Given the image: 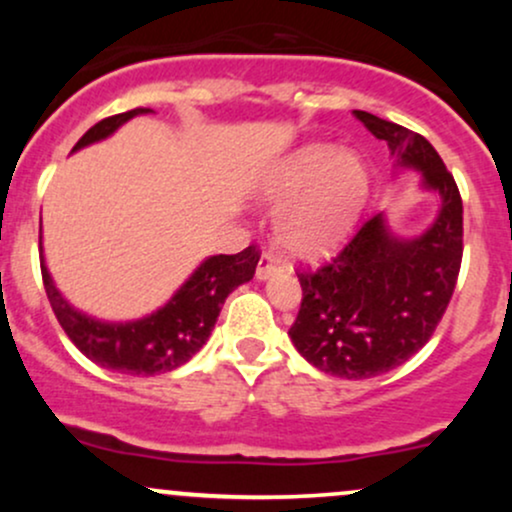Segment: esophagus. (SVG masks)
I'll list each match as a JSON object with an SVG mask.
<instances>
[{"label": "esophagus", "instance_id": "1", "mask_svg": "<svg viewBox=\"0 0 512 512\" xmlns=\"http://www.w3.org/2000/svg\"><path fill=\"white\" fill-rule=\"evenodd\" d=\"M279 260H276L274 255H269V252H264V255L260 257V262H257V279H269V276H274L276 272H279Z\"/></svg>", "mask_w": 512, "mask_h": 512}]
</instances>
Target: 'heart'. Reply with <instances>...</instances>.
<instances>
[{
	"label": "heart",
	"instance_id": "b5f03b06",
	"mask_svg": "<svg viewBox=\"0 0 512 512\" xmlns=\"http://www.w3.org/2000/svg\"><path fill=\"white\" fill-rule=\"evenodd\" d=\"M368 192V173L354 154L332 146H305L286 163L269 187L276 204V238L293 255L320 257L337 248L351 231Z\"/></svg>",
	"mask_w": 512,
	"mask_h": 512
}]
</instances>
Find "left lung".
<instances>
[{
	"label": "left lung",
	"mask_w": 512,
	"mask_h": 512,
	"mask_svg": "<svg viewBox=\"0 0 512 512\" xmlns=\"http://www.w3.org/2000/svg\"><path fill=\"white\" fill-rule=\"evenodd\" d=\"M383 139L399 168L421 170L440 211L424 236H392L383 214L361 223L337 257L298 269L301 310L291 342L305 361L346 380L375 378L402 366L436 332L462 264V197L438 151L421 134L354 110Z\"/></svg>",
	"instance_id": "obj_1"
}]
</instances>
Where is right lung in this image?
Listing matches in <instances>:
<instances>
[{"mask_svg":"<svg viewBox=\"0 0 512 512\" xmlns=\"http://www.w3.org/2000/svg\"><path fill=\"white\" fill-rule=\"evenodd\" d=\"M144 113H154V110L134 108L105 117L88 129L72 151L101 142L134 115ZM40 255H43V243H40ZM257 262H260L257 245H250L238 255L209 257L163 308L134 322H101L79 313L57 291L43 257H40V272H43L45 293H48L57 322L81 354L117 373L158 375L182 366L202 349L214 330L228 293L252 279Z\"/></svg>","mask_w":512,"mask_h":512,"instance_id":"1","label":"right lung"}]
</instances>
